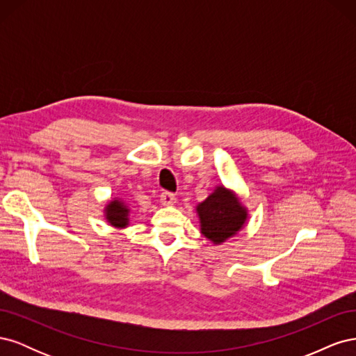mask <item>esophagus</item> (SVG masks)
<instances>
[{
    "mask_svg": "<svg viewBox=\"0 0 356 356\" xmlns=\"http://www.w3.org/2000/svg\"><path fill=\"white\" fill-rule=\"evenodd\" d=\"M175 200H177V197H175L174 193H170V191H161L160 193V202L163 204H174Z\"/></svg>",
    "mask_w": 356,
    "mask_h": 356,
    "instance_id": "34e87169",
    "label": "esophagus"
}]
</instances>
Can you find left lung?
<instances>
[{
  "mask_svg": "<svg viewBox=\"0 0 356 356\" xmlns=\"http://www.w3.org/2000/svg\"><path fill=\"white\" fill-rule=\"evenodd\" d=\"M202 233L213 243H221L238 233L246 220V211L233 193L218 187L197 207Z\"/></svg>",
  "mask_w": 356,
  "mask_h": 356,
  "instance_id": "left-lung-1",
  "label": "left lung"
}]
</instances>
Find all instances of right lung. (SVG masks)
<instances>
[{"mask_svg":"<svg viewBox=\"0 0 356 356\" xmlns=\"http://www.w3.org/2000/svg\"><path fill=\"white\" fill-rule=\"evenodd\" d=\"M127 208L123 202L113 200L106 207V220L111 222L114 227H126L127 225Z\"/></svg>","mask_w":356,"mask_h":356,"instance_id":"right-lung-1","label":"right lung"}]
</instances>
